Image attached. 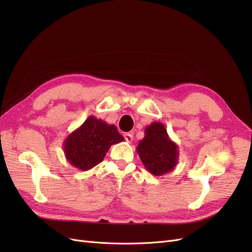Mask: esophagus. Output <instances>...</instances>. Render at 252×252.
I'll return each instance as SVG.
<instances>
[{
    "instance_id": "esophagus-1",
    "label": "esophagus",
    "mask_w": 252,
    "mask_h": 252,
    "mask_svg": "<svg viewBox=\"0 0 252 252\" xmlns=\"http://www.w3.org/2000/svg\"><path fill=\"white\" fill-rule=\"evenodd\" d=\"M124 138H125V141H126L127 143H131V142L133 141V135H132V133L126 132V133L124 134Z\"/></svg>"
}]
</instances>
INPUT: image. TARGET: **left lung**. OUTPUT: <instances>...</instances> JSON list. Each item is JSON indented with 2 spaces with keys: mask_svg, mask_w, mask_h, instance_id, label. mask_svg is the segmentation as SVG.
Returning <instances> with one entry per match:
<instances>
[{
  "mask_svg": "<svg viewBox=\"0 0 252 252\" xmlns=\"http://www.w3.org/2000/svg\"><path fill=\"white\" fill-rule=\"evenodd\" d=\"M178 145L169 138L165 126L159 122L145 129V136L136 146L145 168L156 177L172 171L179 162Z\"/></svg>",
  "mask_w": 252,
  "mask_h": 252,
  "instance_id": "left-lung-1",
  "label": "left lung"
}]
</instances>
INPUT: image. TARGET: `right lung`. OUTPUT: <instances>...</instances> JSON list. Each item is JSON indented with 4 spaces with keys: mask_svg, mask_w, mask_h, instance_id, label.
Instances as JSON below:
<instances>
[{
    "mask_svg": "<svg viewBox=\"0 0 252 252\" xmlns=\"http://www.w3.org/2000/svg\"><path fill=\"white\" fill-rule=\"evenodd\" d=\"M118 128L90 116L68 134L63 143L65 158L70 165L82 171L94 168L103 161L110 146L123 142Z\"/></svg>",
    "mask_w": 252,
    "mask_h": 252,
    "instance_id": "obj_1",
    "label": "right lung"
}]
</instances>
